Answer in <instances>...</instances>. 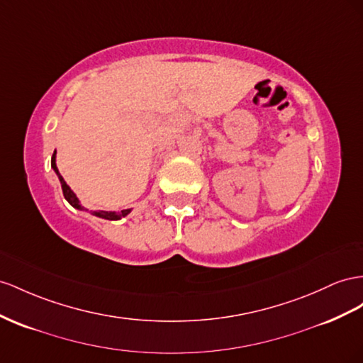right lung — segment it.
<instances>
[{
	"label": "right lung",
	"instance_id": "add662e5",
	"mask_svg": "<svg viewBox=\"0 0 363 363\" xmlns=\"http://www.w3.org/2000/svg\"><path fill=\"white\" fill-rule=\"evenodd\" d=\"M56 154V152H55ZM53 154V157H52V168L55 169V172H56V175L57 177H60V182H61V186H62V192H64V197H65V200L70 203L73 208H76V209H84L82 206H81V203H79V200H77V197L74 195V192L70 189V186H68L67 183H65V180L62 179V175L60 174V171H57V168H56V155ZM86 211V209H85ZM131 212V209H125V211H121V212H105V211H96V212H93V215H96V217H99V218H105V220H121L122 217H125V215H128Z\"/></svg>",
	"mask_w": 363,
	"mask_h": 363
}]
</instances>
